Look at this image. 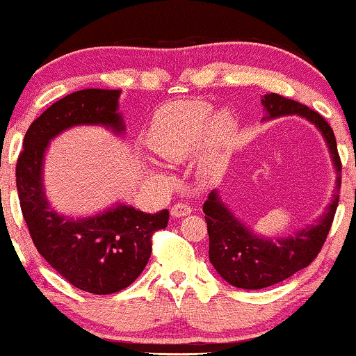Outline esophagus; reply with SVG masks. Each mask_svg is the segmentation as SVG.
I'll return each instance as SVG.
<instances>
[{
    "label": "esophagus",
    "instance_id": "34e87169",
    "mask_svg": "<svg viewBox=\"0 0 356 356\" xmlns=\"http://www.w3.org/2000/svg\"><path fill=\"white\" fill-rule=\"evenodd\" d=\"M192 211L191 207L187 204H182V202H179V204H174L172 209H170V215H172V218H182L186 217Z\"/></svg>",
    "mask_w": 356,
    "mask_h": 356
}]
</instances>
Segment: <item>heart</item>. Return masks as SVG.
<instances>
[{
    "mask_svg": "<svg viewBox=\"0 0 356 356\" xmlns=\"http://www.w3.org/2000/svg\"><path fill=\"white\" fill-rule=\"evenodd\" d=\"M213 106L200 100L169 103L156 111L147 128L149 149L169 163H184L197 151L205 159L217 156L230 145L235 120L228 110L211 116Z\"/></svg>",
    "mask_w": 356,
    "mask_h": 356,
    "instance_id": "obj_1",
    "label": "heart"
}]
</instances>
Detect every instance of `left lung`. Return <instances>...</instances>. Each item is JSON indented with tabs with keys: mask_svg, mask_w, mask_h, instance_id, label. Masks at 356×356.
Masks as SVG:
<instances>
[{
	"mask_svg": "<svg viewBox=\"0 0 356 356\" xmlns=\"http://www.w3.org/2000/svg\"><path fill=\"white\" fill-rule=\"evenodd\" d=\"M261 105L264 106L263 121L298 115L321 131L335 168V192L325 211L312 225L277 238L263 236L246 227L225 205L217 188L209 193L204 213L210 240V263L228 284L241 289H264L277 284L312 263L334 222L341 184V163L335 134L317 111L277 93H266L261 98Z\"/></svg>",
	"mask_w": 356,
	"mask_h": 356,
	"instance_id": "left-lung-1",
	"label": "left lung"
}]
</instances>
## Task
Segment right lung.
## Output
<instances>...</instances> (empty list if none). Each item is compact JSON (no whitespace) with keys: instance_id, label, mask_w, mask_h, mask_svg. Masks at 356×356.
<instances>
[{"instance_id":"add662e5","label":"right lung","mask_w":356,"mask_h":356,"mask_svg":"<svg viewBox=\"0 0 356 356\" xmlns=\"http://www.w3.org/2000/svg\"><path fill=\"white\" fill-rule=\"evenodd\" d=\"M121 90L85 88L49 106L33 121L16 164L22 217L42 258L72 286L92 294H113L128 287L146 268L151 236L168 227L169 211L145 213L128 204L90 217L57 211L44 187V161L54 138L75 126H103L124 136Z\"/></svg>"}]
</instances>
